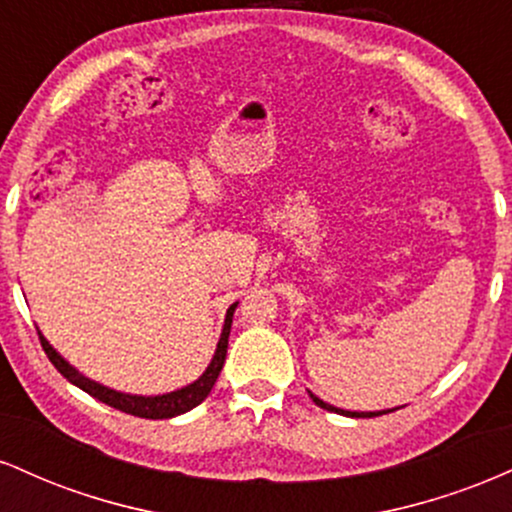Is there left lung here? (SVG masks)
I'll use <instances>...</instances> for the list:
<instances>
[{"label":"left lung","mask_w":512,"mask_h":512,"mask_svg":"<svg viewBox=\"0 0 512 512\" xmlns=\"http://www.w3.org/2000/svg\"><path fill=\"white\" fill-rule=\"evenodd\" d=\"M310 399L317 404L320 409H327V411H334V414H342V416H351V419H373V416H380V414H390V411L395 409H383V411H346V409H339V407H332V404L322 402L320 397H315L313 392H308ZM399 409V407H397Z\"/></svg>","instance_id":"left-lung-1"}]
</instances>
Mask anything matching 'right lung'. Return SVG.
<instances>
[{"label":"right lung","mask_w":512,"mask_h":512,"mask_svg":"<svg viewBox=\"0 0 512 512\" xmlns=\"http://www.w3.org/2000/svg\"><path fill=\"white\" fill-rule=\"evenodd\" d=\"M236 305L238 303H233L231 308H228L226 322H223L221 339H219V344H216L214 358H211L207 370L199 375L195 383H190L187 387H180V390H175V392H166V395H156V397L125 395V392L110 390V387H105L101 383H96V380L86 378V375H81L74 366H69V361H64V358L57 354L55 349H52L50 342L43 337V334L38 332V337H40V344H43L45 354H48V358L52 361V366L60 370L69 383L81 387V390L88 392V395L96 397L98 402L108 404V407H113V409L125 411V414L139 416V419H173V416L185 414V411L195 409L197 404H202L211 392V387H214L216 378H219L223 361H226L228 334H231V322H233V313H236Z\"/></svg>","instance_id":"1"}]
</instances>
